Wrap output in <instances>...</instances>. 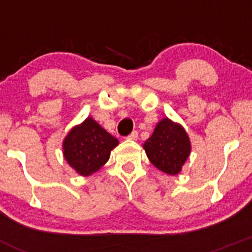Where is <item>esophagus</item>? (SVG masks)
Here are the masks:
<instances>
[{
    "mask_svg": "<svg viewBox=\"0 0 252 252\" xmlns=\"http://www.w3.org/2000/svg\"><path fill=\"white\" fill-rule=\"evenodd\" d=\"M137 137H139V133H137V131H132V132H131L130 135L127 136V139L135 141V140H137Z\"/></svg>",
    "mask_w": 252,
    "mask_h": 252,
    "instance_id": "1",
    "label": "esophagus"
}]
</instances>
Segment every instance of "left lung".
I'll return each instance as SVG.
<instances>
[{
    "label": "left lung",
    "mask_w": 252,
    "mask_h": 252,
    "mask_svg": "<svg viewBox=\"0 0 252 252\" xmlns=\"http://www.w3.org/2000/svg\"><path fill=\"white\" fill-rule=\"evenodd\" d=\"M142 148L151 164L169 175L179 174L192 151L190 140L183 126L168 117L158 122Z\"/></svg>",
    "instance_id": "1"
}]
</instances>
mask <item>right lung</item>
Instances as JSON below:
<instances>
[{
    "label": "right lung",
    "instance_id": "obj_1",
    "mask_svg": "<svg viewBox=\"0 0 252 252\" xmlns=\"http://www.w3.org/2000/svg\"><path fill=\"white\" fill-rule=\"evenodd\" d=\"M119 140L101 125L87 117L66 133L63 140V155L69 165L82 177H88L108 161Z\"/></svg>",
    "mask_w": 252,
    "mask_h": 252
}]
</instances>
